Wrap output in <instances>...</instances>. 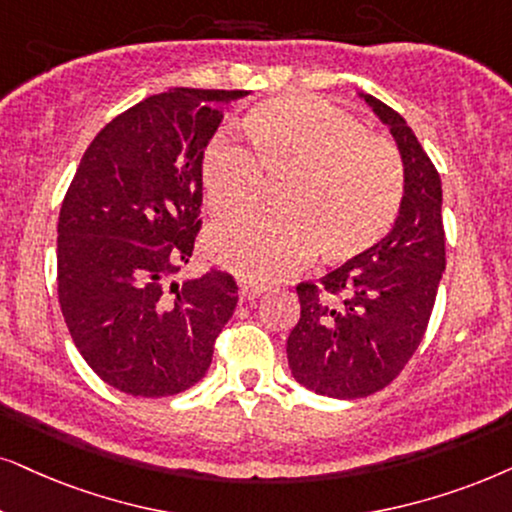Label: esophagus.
I'll list each match as a JSON object with an SVG mask.
<instances>
[{"mask_svg":"<svg viewBox=\"0 0 512 512\" xmlns=\"http://www.w3.org/2000/svg\"><path fill=\"white\" fill-rule=\"evenodd\" d=\"M264 293V286H260V283H250L245 281L243 288H241V295L245 297V300H257Z\"/></svg>","mask_w":512,"mask_h":512,"instance_id":"34e87169","label":"esophagus"}]
</instances>
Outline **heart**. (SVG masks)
<instances>
[{
  "label": "heart",
  "instance_id": "obj_1",
  "mask_svg": "<svg viewBox=\"0 0 512 512\" xmlns=\"http://www.w3.org/2000/svg\"><path fill=\"white\" fill-rule=\"evenodd\" d=\"M248 151L217 139L200 158L212 215L238 217L262 200L264 179L281 212L226 222L208 234L217 262L250 281H271L304 267L319 250L352 260L392 229L404 198V165L390 141L314 96L264 101L245 115Z\"/></svg>",
  "mask_w": 512,
  "mask_h": 512
}]
</instances>
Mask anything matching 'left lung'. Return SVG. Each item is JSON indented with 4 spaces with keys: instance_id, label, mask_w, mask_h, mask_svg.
<instances>
[{
    "instance_id": "1",
    "label": "left lung",
    "mask_w": 512,
    "mask_h": 512,
    "mask_svg": "<svg viewBox=\"0 0 512 512\" xmlns=\"http://www.w3.org/2000/svg\"><path fill=\"white\" fill-rule=\"evenodd\" d=\"M390 127L404 163V198L383 241L331 271L300 283V321L288 335L297 383L335 399L383 390L423 340L446 267L442 179L397 111L361 94Z\"/></svg>"
}]
</instances>
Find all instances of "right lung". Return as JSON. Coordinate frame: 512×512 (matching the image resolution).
Masks as SVG:
<instances>
[{
    "label": "right lung",
    "instance_id": "add662e5",
    "mask_svg": "<svg viewBox=\"0 0 512 512\" xmlns=\"http://www.w3.org/2000/svg\"><path fill=\"white\" fill-rule=\"evenodd\" d=\"M243 89H170L127 108L84 151L58 215V302L103 383L132 397L189 390L234 314V276L174 281L200 231V158Z\"/></svg>",
    "mask_w": 512,
    "mask_h": 512
}]
</instances>
